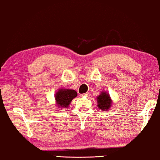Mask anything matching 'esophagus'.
Instances as JSON below:
<instances>
[{
	"mask_svg": "<svg viewBox=\"0 0 160 160\" xmlns=\"http://www.w3.org/2000/svg\"><path fill=\"white\" fill-rule=\"evenodd\" d=\"M82 97H89V94L88 93V92H87V93L82 94Z\"/></svg>",
	"mask_w": 160,
	"mask_h": 160,
	"instance_id": "34e87169",
	"label": "esophagus"
}]
</instances>
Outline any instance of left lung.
Instances as JSON below:
<instances>
[{
	"label": "left lung",
	"mask_w": 160,
	"mask_h": 160,
	"mask_svg": "<svg viewBox=\"0 0 160 160\" xmlns=\"http://www.w3.org/2000/svg\"><path fill=\"white\" fill-rule=\"evenodd\" d=\"M97 107L101 110L108 111L109 109L112 107V100L108 92H102L97 97Z\"/></svg>",
	"instance_id": "1"
}]
</instances>
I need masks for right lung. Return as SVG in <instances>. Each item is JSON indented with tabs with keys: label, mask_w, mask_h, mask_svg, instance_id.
Instances as JSON below:
<instances>
[{
	"label": "right lung",
	"mask_w": 160,
	"mask_h": 160,
	"mask_svg": "<svg viewBox=\"0 0 160 160\" xmlns=\"http://www.w3.org/2000/svg\"><path fill=\"white\" fill-rule=\"evenodd\" d=\"M77 96V92L71 89H59L55 94V105L60 109L67 108L70 105L71 102Z\"/></svg>",
	"instance_id": "1"
}]
</instances>
